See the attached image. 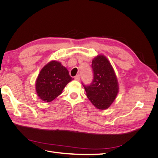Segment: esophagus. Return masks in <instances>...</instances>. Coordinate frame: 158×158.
I'll return each mask as SVG.
<instances>
[{"mask_svg":"<svg viewBox=\"0 0 158 158\" xmlns=\"http://www.w3.org/2000/svg\"><path fill=\"white\" fill-rule=\"evenodd\" d=\"M74 79H75V80H77V81H79L80 80V76L79 75V74H78V75H76L75 77H74Z\"/></svg>","mask_w":158,"mask_h":158,"instance_id":"esophagus-1","label":"esophagus"}]
</instances>
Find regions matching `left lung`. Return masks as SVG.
Returning <instances> with one entry per match:
<instances>
[{
  "instance_id": "left-lung-1",
  "label": "left lung",
  "mask_w": 158,
  "mask_h": 158,
  "mask_svg": "<svg viewBox=\"0 0 158 158\" xmlns=\"http://www.w3.org/2000/svg\"><path fill=\"white\" fill-rule=\"evenodd\" d=\"M93 80L89 85L82 83L86 95L99 109H106L115 99L118 94V82L111 63L103 55L92 60Z\"/></svg>"
}]
</instances>
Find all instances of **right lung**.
Here are the masks:
<instances>
[{
  "instance_id": "1",
  "label": "right lung",
  "mask_w": 158,
  "mask_h": 158,
  "mask_svg": "<svg viewBox=\"0 0 158 158\" xmlns=\"http://www.w3.org/2000/svg\"><path fill=\"white\" fill-rule=\"evenodd\" d=\"M73 78L59 62L51 61L40 71L36 80V92L43 101L51 102L61 94L66 85Z\"/></svg>"
}]
</instances>
